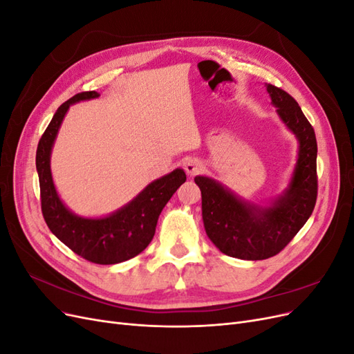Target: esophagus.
Listing matches in <instances>:
<instances>
[{"instance_id": "esophagus-1", "label": "esophagus", "mask_w": 354, "mask_h": 354, "mask_svg": "<svg viewBox=\"0 0 354 354\" xmlns=\"http://www.w3.org/2000/svg\"><path fill=\"white\" fill-rule=\"evenodd\" d=\"M202 169H203V164L201 162L199 159H196V158H189V159L185 160V171H186L187 176L194 177V176L199 174Z\"/></svg>"}]
</instances>
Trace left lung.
Listing matches in <instances>:
<instances>
[{"instance_id": "left-lung-1", "label": "left lung", "mask_w": 354, "mask_h": 354, "mask_svg": "<svg viewBox=\"0 0 354 354\" xmlns=\"http://www.w3.org/2000/svg\"><path fill=\"white\" fill-rule=\"evenodd\" d=\"M266 90L277 116L298 142L297 162L282 194L255 203L211 177H195L202 195L203 227L211 242L223 254L252 261L281 252L312 216L317 198L313 127L286 91L272 84H266Z\"/></svg>"}]
</instances>
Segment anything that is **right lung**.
I'll return each mask as SVG.
<instances>
[{"label":"right lung","mask_w":354,"mask_h":354,"mask_svg":"<svg viewBox=\"0 0 354 354\" xmlns=\"http://www.w3.org/2000/svg\"><path fill=\"white\" fill-rule=\"evenodd\" d=\"M84 91L63 103L53 116L37 147L41 209L48 229L75 254L95 264H116L133 259L151 243L160 211L186 181L181 168L153 180L124 207L103 217H81L60 199L51 176V151L71 104L99 97Z\"/></svg>","instance_id":"add662e5"}]
</instances>
